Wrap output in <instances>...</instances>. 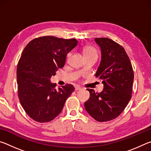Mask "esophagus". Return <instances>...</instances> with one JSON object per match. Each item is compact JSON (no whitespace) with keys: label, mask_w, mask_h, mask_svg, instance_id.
Segmentation results:
<instances>
[{"label":"esophagus","mask_w":151,"mask_h":151,"mask_svg":"<svg viewBox=\"0 0 151 151\" xmlns=\"http://www.w3.org/2000/svg\"><path fill=\"white\" fill-rule=\"evenodd\" d=\"M75 91H80V90H81V87H80V86H75Z\"/></svg>","instance_id":"esophagus-1"}]
</instances>
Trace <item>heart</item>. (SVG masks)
Wrapping results in <instances>:
<instances>
[{
  "label": "heart",
  "instance_id": "1",
  "mask_svg": "<svg viewBox=\"0 0 151 151\" xmlns=\"http://www.w3.org/2000/svg\"><path fill=\"white\" fill-rule=\"evenodd\" d=\"M83 55L84 56L88 55H96V50L93 47H87L84 48Z\"/></svg>",
  "mask_w": 151,
  "mask_h": 151
}]
</instances>
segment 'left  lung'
Wrapping results in <instances>:
<instances>
[{
	"mask_svg": "<svg viewBox=\"0 0 151 151\" xmlns=\"http://www.w3.org/2000/svg\"><path fill=\"white\" fill-rule=\"evenodd\" d=\"M101 47V61L96 77L102 80L104 89L95 93L88 88L90 97L85 103L88 113L99 122L116 119L132 97L134 72L124 48L108 38H96Z\"/></svg>",
	"mask_w": 151,
	"mask_h": 151,
	"instance_id": "left-lung-1",
	"label": "left lung"
}]
</instances>
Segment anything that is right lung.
Listing matches in <instances>:
<instances>
[{
	"label": "right lung",
	"instance_id": "obj_1",
	"mask_svg": "<svg viewBox=\"0 0 151 151\" xmlns=\"http://www.w3.org/2000/svg\"><path fill=\"white\" fill-rule=\"evenodd\" d=\"M77 43L75 39L45 36L32 40L22 51L17 69L18 94L22 108L34 121H52L75 91L70 84L57 90L50 78L63 67L66 55Z\"/></svg>",
	"mask_w": 151,
	"mask_h": 151
}]
</instances>
